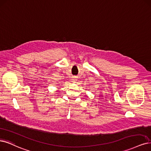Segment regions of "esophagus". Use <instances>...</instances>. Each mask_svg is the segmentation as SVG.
<instances>
[{
    "instance_id": "1",
    "label": "esophagus",
    "mask_w": 151,
    "mask_h": 151,
    "mask_svg": "<svg viewBox=\"0 0 151 151\" xmlns=\"http://www.w3.org/2000/svg\"><path fill=\"white\" fill-rule=\"evenodd\" d=\"M72 81L73 82H76V81H77V77L76 76H74L72 77Z\"/></svg>"
}]
</instances>
